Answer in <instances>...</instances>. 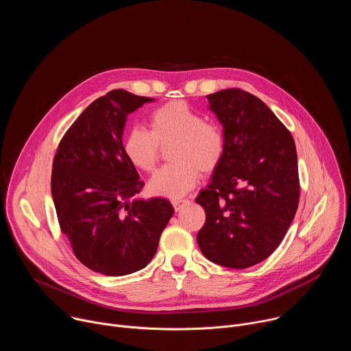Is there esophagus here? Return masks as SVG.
Wrapping results in <instances>:
<instances>
[{"label": "esophagus", "instance_id": "obj_1", "mask_svg": "<svg viewBox=\"0 0 351 351\" xmlns=\"http://www.w3.org/2000/svg\"><path fill=\"white\" fill-rule=\"evenodd\" d=\"M190 204L189 198H183V199H172V206L175 208V211H180L183 207Z\"/></svg>", "mask_w": 351, "mask_h": 351}]
</instances>
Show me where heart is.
I'll list each match as a JSON object with an SVG mask.
<instances>
[{
    "mask_svg": "<svg viewBox=\"0 0 351 351\" xmlns=\"http://www.w3.org/2000/svg\"><path fill=\"white\" fill-rule=\"evenodd\" d=\"M149 130L133 126L123 140L130 162L144 172H153L160 161L161 145L171 141L172 164L160 169L148 183L156 195L179 198L197 183L199 171L214 172L225 154V134L221 125L203 115L186 101H169L148 117Z\"/></svg>",
    "mask_w": 351,
    "mask_h": 351,
    "instance_id": "b5f03b06",
    "label": "heart"
}]
</instances>
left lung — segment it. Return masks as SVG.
<instances>
[{"mask_svg": "<svg viewBox=\"0 0 351 351\" xmlns=\"http://www.w3.org/2000/svg\"><path fill=\"white\" fill-rule=\"evenodd\" d=\"M223 126L225 154L195 203L206 211L202 253L226 268L268 258L298 207L300 180L291 133L265 103L241 88L207 95Z\"/></svg>", "mask_w": 351, "mask_h": 351, "instance_id": "obj_1", "label": "left lung"}]
</instances>
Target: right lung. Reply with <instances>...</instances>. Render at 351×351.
Here are the masks:
<instances>
[{"label":"right lung","instance_id":"1","mask_svg":"<svg viewBox=\"0 0 351 351\" xmlns=\"http://www.w3.org/2000/svg\"><path fill=\"white\" fill-rule=\"evenodd\" d=\"M149 101L126 90L97 98L66 130L53 162L61 232L83 265L107 276L140 271L152 261L173 215L167 198L129 202L144 183L125 154L122 133L128 115Z\"/></svg>","mask_w":351,"mask_h":351}]
</instances>
